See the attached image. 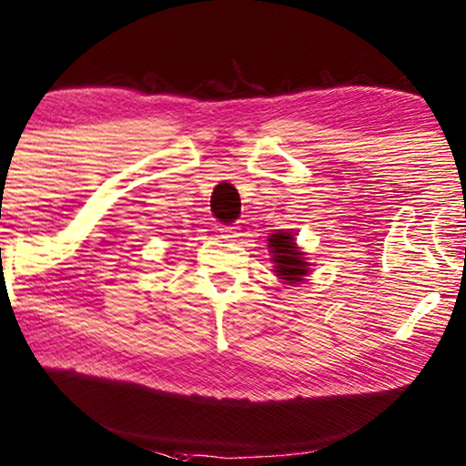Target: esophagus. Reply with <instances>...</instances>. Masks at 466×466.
Segmentation results:
<instances>
[{"instance_id": "34e87169", "label": "esophagus", "mask_w": 466, "mask_h": 466, "mask_svg": "<svg viewBox=\"0 0 466 466\" xmlns=\"http://www.w3.org/2000/svg\"><path fill=\"white\" fill-rule=\"evenodd\" d=\"M221 236H224L228 242H236V238L240 236V228L238 226H224L221 228Z\"/></svg>"}]
</instances>
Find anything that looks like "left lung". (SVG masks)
<instances>
[{"label":"left lung","mask_w":466,"mask_h":466,"mask_svg":"<svg viewBox=\"0 0 466 466\" xmlns=\"http://www.w3.org/2000/svg\"><path fill=\"white\" fill-rule=\"evenodd\" d=\"M268 251L272 255V268L277 277L285 285H298L310 274V264L306 261V253L299 251L296 236L291 232H274L268 236Z\"/></svg>","instance_id":"1"}]
</instances>
